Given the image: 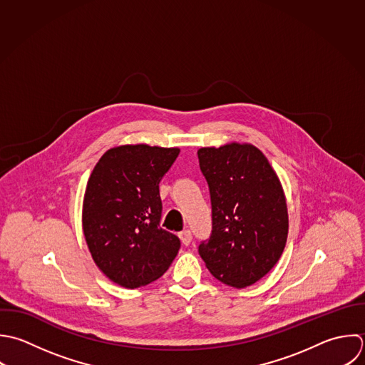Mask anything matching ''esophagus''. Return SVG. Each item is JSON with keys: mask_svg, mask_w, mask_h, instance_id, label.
<instances>
[{"mask_svg": "<svg viewBox=\"0 0 365 365\" xmlns=\"http://www.w3.org/2000/svg\"><path fill=\"white\" fill-rule=\"evenodd\" d=\"M179 237H180L182 243H183L185 246H189V245H190V242H192V232L186 229V230H183V232H180V233H179Z\"/></svg>", "mask_w": 365, "mask_h": 365, "instance_id": "34e87169", "label": "esophagus"}]
</instances>
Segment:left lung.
Segmentation results:
<instances>
[{
  "label": "left lung",
  "mask_w": 365,
  "mask_h": 365,
  "mask_svg": "<svg viewBox=\"0 0 365 365\" xmlns=\"http://www.w3.org/2000/svg\"><path fill=\"white\" fill-rule=\"evenodd\" d=\"M197 156L212 203V233L199 255L219 282L252 286L276 266L287 242L280 180L253 145L202 148Z\"/></svg>",
  "instance_id": "8db88e82"
}]
</instances>
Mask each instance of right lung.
I'll use <instances>...</instances> for the list:
<instances>
[{"label":"right lung","mask_w":365,"mask_h":365,"mask_svg":"<svg viewBox=\"0 0 365 365\" xmlns=\"http://www.w3.org/2000/svg\"><path fill=\"white\" fill-rule=\"evenodd\" d=\"M178 148L125 145L109 149L86 185L82 227L99 270L113 283L138 289L159 279L180 240L160 227L159 183Z\"/></svg>","instance_id":"obj_1"}]
</instances>
